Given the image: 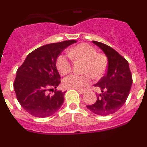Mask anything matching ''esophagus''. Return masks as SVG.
<instances>
[{"label": "esophagus", "instance_id": "obj_1", "mask_svg": "<svg viewBox=\"0 0 147 147\" xmlns=\"http://www.w3.org/2000/svg\"><path fill=\"white\" fill-rule=\"evenodd\" d=\"M78 92L80 93V94H84L85 93V90H78Z\"/></svg>", "mask_w": 147, "mask_h": 147}]
</instances>
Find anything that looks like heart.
<instances>
[{"label": "heart", "instance_id": "heart-1", "mask_svg": "<svg viewBox=\"0 0 147 147\" xmlns=\"http://www.w3.org/2000/svg\"><path fill=\"white\" fill-rule=\"evenodd\" d=\"M69 55L76 59L85 62L82 72L88 74H71L66 76L62 85L67 89L81 90L85 88L90 83L91 78L99 79L105 74L107 69V62L105 56L98 54L93 46L87 43L79 44L71 49ZM57 67L62 75L67 74L71 71L72 64L68 55L62 54L57 59Z\"/></svg>", "mask_w": 147, "mask_h": 147}]
</instances>
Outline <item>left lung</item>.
Here are the masks:
<instances>
[{
  "label": "left lung",
  "instance_id": "left-lung-1",
  "mask_svg": "<svg viewBox=\"0 0 147 147\" xmlns=\"http://www.w3.org/2000/svg\"><path fill=\"white\" fill-rule=\"evenodd\" d=\"M92 42L103 51L108 63L105 76L94 85L101 90L96 102L87 107L96 115H110L125 103L132 84V74L128 62L116 51L102 42Z\"/></svg>",
  "mask_w": 147,
  "mask_h": 147
}]
</instances>
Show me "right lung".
I'll return each mask as SVG.
<instances>
[{
  "mask_svg": "<svg viewBox=\"0 0 147 147\" xmlns=\"http://www.w3.org/2000/svg\"><path fill=\"white\" fill-rule=\"evenodd\" d=\"M76 42L66 40L42 45L30 53L17 71L14 82L17 98L21 107L33 116H51L64 102L65 92L55 90L49 95L47 91L57 88L60 83L57 59L65 48Z\"/></svg>",
  "mask_w": 147,
  "mask_h": 147,
  "instance_id": "add662e5",
  "label": "right lung"
}]
</instances>
